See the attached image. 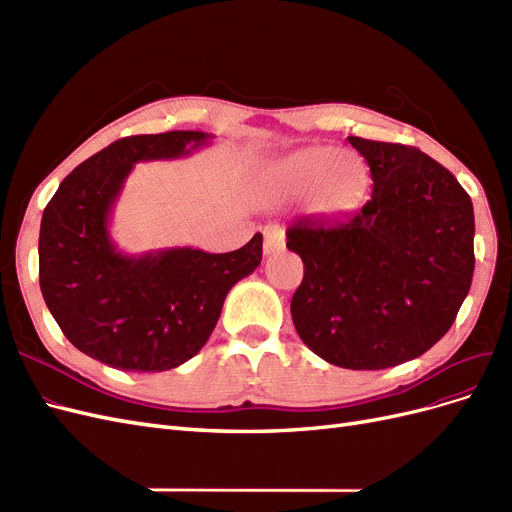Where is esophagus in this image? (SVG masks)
<instances>
[{
    "mask_svg": "<svg viewBox=\"0 0 512 512\" xmlns=\"http://www.w3.org/2000/svg\"><path fill=\"white\" fill-rule=\"evenodd\" d=\"M286 245V235L280 226H267L265 228V254H277L282 252Z\"/></svg>",
    "mask_w": 512,
    "mask_h": 512,
    "instance_id": "1",
    "label": "esophagus"
}]
</instances>
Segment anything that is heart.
Instances as JSON below:
<instances>
[{"mask_svg":"<svg viewBox=\"0 0 512 512\" xmlns=\"http://www.w3.org/2000/svg\"><path fill=\"white\" fill-rule=\"evenodd\" d=\"M267 181L275 190L286 194L309 196V211L322 218H344L363 205L369 190L367 164L352 156L339 153L333 147H307L273 162Z\"/></svg>","mask_w":512,"mask_h":512,"instance_id":"b5f03b06","label":"heart"}]
</instances>
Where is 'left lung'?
Segmentation results:
<instances>
[{
    "mask_svg": "<svg viewBox=\"0 0 512 512\" xmlns=\"http://www.w3.org/2000/svg\"><path fill=\"white\" fill-rule=\"evenodd\" d=\"M374 190L350 222H297L286 247L303 260L290 314L303 344L346 369H386L440 342L468 297L474 207L416 147L348 136Z\"/></svg>",
    "mask_w": 512,
    "mask_h": 512,
    "instance_id": "obj_1",
    "label": "left lung"
}]
</instances>
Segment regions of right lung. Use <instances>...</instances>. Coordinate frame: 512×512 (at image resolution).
<instances>
[{
    "label": "right lung",
    "mask_w": 512,
    "mask_h": 512,
    "mask_svg": "<svg viewBox=\"0 0 512 512\" xmlns=\"http://www.w3.org/2000/svg\"><path fill=\"white\" fill-rule=\"evenodd\" d=\"M211 134L128 136L59 183L42 213L40 290L59 329L91 359L121 371H166L207 344L230 288L262 260V235L235 252L117 250L111 215L134 164L188 158Z\"/></svg>",
    "instance_id": "add662e5"
}]
</instances>
